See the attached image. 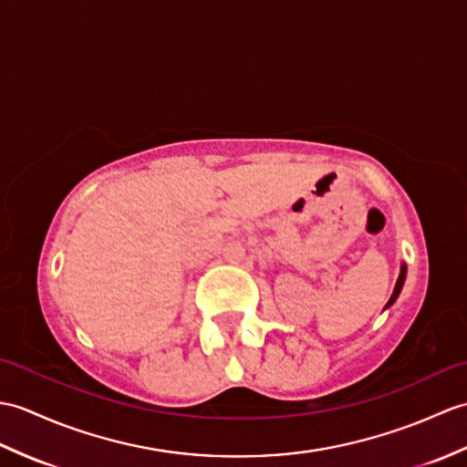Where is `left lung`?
Instances as JSON below:
<instances>
[{"label": "left lung", "instance_id": "obj_1", "mask_svg": "<svg viewBox=\"0 0 467 467\" xmlns=\"http://www.w3.org/2000/svg\"><path fill=\"white\" fill-rule=\"evenodd\" d=\"M404 280H406V266H402V273H400V276H398V283H396V288H394V292H392V298L388 300V305H392V302L398 298V295H400V290H402V286H404Z\"/></svg>", "mask_w": 467, "mask_h": 467}]
</instances>
